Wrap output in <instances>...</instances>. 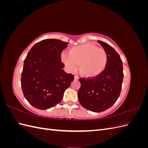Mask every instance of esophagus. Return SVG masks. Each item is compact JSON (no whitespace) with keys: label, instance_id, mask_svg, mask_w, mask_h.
I'll list each match as a JSON object with an SVG mask.
<instances>
[{"label":"esophagus","instance_id":"34e87169","mask_svg":"<svg viewBox=\"0 0 148 148\" xmlns=\"http://www.w3.org/2000/svg\"><path fill=\"white\" fill-rule=\"evenodd\" d=\"M74 78H75V79H76V80H78V79H79V77H78L77 75H75Z\"/></svg>","mask_w":148,"mask_h":148}]
</instances>
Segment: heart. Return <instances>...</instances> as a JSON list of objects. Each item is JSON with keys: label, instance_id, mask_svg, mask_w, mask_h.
<instances>
[{"label": "heart", "instance_id": "obj_1", "mask_svg": "<svg viewBox=\"0 0 148 148\" xmlns=\"http://www.w3.org/2000/svg\"><path fill=\"white\" fill-rule=\"evenodd\" d=\"M61 60L70 71L77 70L83 76L93 78L103 72L108 62V56L104 49L97 47L90 43L71 48L69 54L62 53Z\"/></svg>", "mask_w": 148, "mask_h": 148}]
</instances>
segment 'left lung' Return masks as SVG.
<instances>
[{"label":"left lung","mask_w":148,"mask_h":148,"mask_svg":"<svg viewBox=\"0 0 148 148\" xmlns=\"http://www.w3.org/2000/svg\"><path fill=\"white\" fill-rule=\"evenodd\" d=\"M97 41L108 56L107 66L95 78H79L81 87L78 91L80 104L94 112H101L115 104L120 96L123 78V62L119 53L107 43Z\"/></svg>","instance_id":"obj_1"}]
</instances>
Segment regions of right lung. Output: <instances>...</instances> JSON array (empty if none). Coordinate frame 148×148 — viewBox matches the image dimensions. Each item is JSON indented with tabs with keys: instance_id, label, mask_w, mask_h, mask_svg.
I'll use <instances>...</instances> for the list:
<instances>
[{
	"instance_id": "add662e5",
	"label": "right lung",
	"mask_w": 148,
	"mask_h": 148,
	"mask_svg": "<svg viewBox=\"0 0 148 148\" xmlns=\"http://www.w3.org/2000/svg\"><path fill=\"white\" fill-rule=\"evenodd\" d=\"M68 42L42 40L32 47L24 60L21 85L26 99L34 107L46 110L60 103L74 76L62 69L61 53Z\"/></svg>"
}]
</instances>
